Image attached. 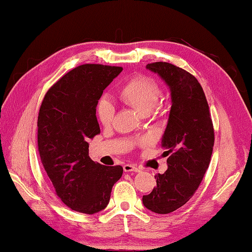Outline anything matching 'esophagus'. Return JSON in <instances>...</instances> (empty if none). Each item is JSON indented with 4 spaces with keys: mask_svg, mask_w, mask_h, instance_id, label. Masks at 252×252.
<instances>
[{
    "mask_svg": "<svg viewBox=\"0 0 252 252\" xmlns=\"http://www.w3.org/2000/svg\"><path fill=\"white\" fill-rule=\"evenodd\" d=\"M123 170L126 172H139L140 169L138 167H135L133 164H125L123 165Z\"/></svg>",
    "mask_w": 252,
    "mask_h": 252,
    "instance_id": "obj_1",
    "label": "esophagus"
}]
</instances>
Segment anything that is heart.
Masks as SVG:
<instances>
[{"instance_id": "b5f03b06", "label": "heart", "mask_w": 252, "mask_h": 252, "mask_svg": "<svg viewBox=\"0 0 252 252\" xmlns=\"http://www.w3.org/2000/svg\"><path fill=\"white\" fill-rule=\"evenodd\" d=\"M160 89L150 78L143 75L132 76L119 91V97L126 104L146 116L155 108L160 97ZM96 117L101 125L110 126L114 118V108L106 99H101L96 105Z\"/></svg>"}]
</instances>
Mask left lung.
Instances as JSON below:
<instances>
[{
  "label": "left lung",
  "mask_w": 252,
  "mask_h": 252,
  "mask_svg": "<svg viewBox=\"0 0 252 252\" xmlns=\"http://www.w3.org/2000/svg\"><path fill=\"white\" fill-rule=\"evenodd\" d=\"M171 92V110L161 147L168 170L158 173L157 186L143 195V206L159 215L176 211L197 191L211 160L215 130L202 87L189 72L167 62L149 63Z\"/></svg>",
  "instance_id": "1"
}]
</instances>
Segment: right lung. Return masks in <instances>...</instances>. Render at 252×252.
Returning a JSON list of instances; mask_svg holds the SVG:
<instances>
[{"label":"right lung","instance_id":"add662e5","mask_svg":"<svg viewBox=\"0 0 252 252\" xmlns=\"http://www.w3.org/2000/svg\"><path fill=\"white\" fill-rule=\"evenodd\" d=\"M121 66L82 64L46 92L37 118V147L58 197L70 209L93 215L108 206L123 173L89 157V139L100 133L95 111L104 89Z\"/></svg>","mask_w":252,"mask_h":252}]
</instances>
